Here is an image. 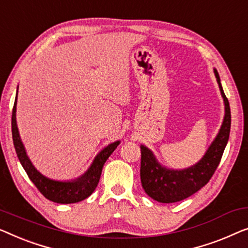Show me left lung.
I'll use <instances>...</instances> for the list:
<instances>
[{
  "instance_id": "obj_1",
  "label": "left lung",
  "mask_w": 248,
  "mask_h": 248,
  "mask_svg": "<svg viewBox=\"0 0 248 248\" xmlns=\"http://www.w3.org/2000/svg\"><path fill=\"white\" fill-rule=\"evenodd\" d=\"M225 103V117L218 135L197 164L184 170H170L157 162L155 155L146 146H140V180L145 192L162 203H173L198 192L209 182L220 163L230 132V107L222 90L217 69H214Z\"/></svg>"
}]
</instances>
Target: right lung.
Segmentation results:
<instances>
[{
	"instance_id": "1",
	"label": "right lung",
	"mask_w": 248,
	"mask_h": 248,
	"mask_svg": "<svg viewBox=\"0 0 248 248\" xmlns=\"http://www.w3.org/2000/svg\"><path fill=\"white\" fill-rule=\"evenodd\" d=\"M18 95V93H16ZM16 97L15 101L12 111V138L15 148L18 155L21 165L26 170L29 179L32 181V183L37 186V189L40 191V193L44 195L48 200L56 202V203H76L84 200L95 190L99 183L101 173L104 163L109 158V156L112 154L117 146L120 144V141H114L112 144L108 145L106 148H103L99 154L95 156L93 163L91 164L90 169L86 172L78 177L76 180L72 181H56L48 179L43 175L40 172H38L36 167L32 165L31 160L28 157L26 149L21 141L18 125H16Z\"/></svg>"
}]
</instances>
